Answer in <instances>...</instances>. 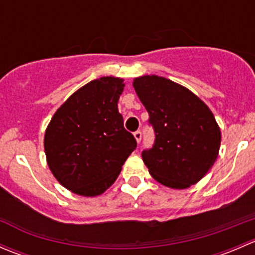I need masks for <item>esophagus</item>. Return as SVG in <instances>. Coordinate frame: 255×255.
<instances>
[{
  "instance_id": "34e87169",
  "label": "esophagus",
  "mask_w": 255,
  "mask_h": 255,
  "mask_svg": "<svg viewBox=\"0 0 255 255\" xmlns=\"http://www.w3.org/2000/svg\"><path fill=\"white\" fill-rule=\"evenodd\" d=\"M133 135H134L137 143H139L140 140H142V132H140V130H137V132H134V133H133Z\"/></svg>"
}]
</instances>
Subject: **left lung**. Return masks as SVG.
Instances as JSON below:
<instances>
[{"label":"left lung","mask_w":255,"mask_h":255,"mask_svg":"<svg viewBox=\"0 0 255 255\" xmlns=\"http://www.w3.org/2000/svg\"><path fill=\"white\" fill-rule=\"evenodd\" d=\"M155 132L153 148L142 158L149 174L166 187L187 189L212 168L221 129L201 99L182 85L158 75L133 80Z\"/></svg>","instance_id":"1"}]
</instances>
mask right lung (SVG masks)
Masks as SVG:
<instances>
[{
	"mask_svg": "<svg viewBox=\"0 0 255 255\" xmlns=\"http://www.w3.org/2000/svg\"><path fill=\"white\" fill-rule=\"evenodd\" d=\"M123 89L121 78L92 80L74 92L49 122L44 134L48 166L74 194H104L137 146L118 112Z\"/></svg>",
	"mask_w": 255,
	"mask_h": 255,
	"instance_id": "1",
	"label": "right lung"
}]
</instances>
